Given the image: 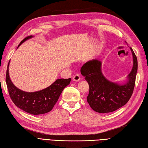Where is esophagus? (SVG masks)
<instances>
[{"mask_svg":"<svg viewBox=\"0 0 148 148\" xmlns=\"http://www.w3.org/2000/svg\"><path fill=\"white\" fill-rule=\"evenodd\" d=\"M80 76L78 74H76L73 77V80L74 81H77V82H78V81L80 80Z\"/></svg>","mask_w":148,"mask_h":148,"instance_id":"esophagus-1","label":"esophagus"}]
</instances>
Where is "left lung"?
I'll return each instance as SVG.
<instances>
[{
    "instance_id": "left-lung-1",
    "label": "left lung",
    "mask_w": 148,
    "mask_h": 148,
    "mask_svg": "<svg viewBox=\"0 0 148 148\" xmlns=\"http://www.w3.org/2000/svg\"><path fill=\"white\" fill-rule=\"evenodd\" d=\"M133 56V68L125 84L110 82L101 72V62L92 59L86 62L80 72L89 84V92L87 101L92 110L99 113L114 112L124 106L134 91L137 71V59L130 48Z\"/></svg>"
}]
</instances>
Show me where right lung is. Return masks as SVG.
Masks as SVG:
<instances>
[{
  "label": "right lung",
  "mask_w": 148,
  "mask_h": 148,
  "mask_svg": "<svg viewBox=\"0 0 148 148\" xmlns=\"http://www.w3.org/2000/svg\"><path fill=\"white\" fill-rule=\"evenodd\" d=\"M32 37V36L26 37L20 42L18 47L24 41ZM9 65L10 62L7 68L5 81L11 100L20 109L33 115L50 112L57 103L63 89L71 82L70 78L68 79L60 78L56 80L49 87L41 91L32 92L23 91L12 83L9 75Z\"/></svg>",
  "instance_id": "right-lung-1"
}]
</instances>
